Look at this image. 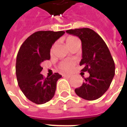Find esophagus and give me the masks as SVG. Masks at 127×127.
<instances>
[{"instance_id": "obj_1", "label": "esophagus", "mask_w": 127, "mask_h": 127, "mask_svg": "<svg viewBox=\"0 0 127 127\" xmlns=\"http://www.w3.org/2000/svg\"><path fill=\"white\" fill-rule=\"evenodd\" d=\"M63 76L64 77H67V78H69V77H71V75H68V74H63Z\"/></svg>"}]
</instances>
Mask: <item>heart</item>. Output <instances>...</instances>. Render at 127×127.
<instances>
[{
	"label": "heart",
	"mask_w": 127,
	"mask_h": 127,
	"mask_svg": "<svg viewBox=\"0 0 127 127\" xmlns=\"http://www.w3.org/2000/svg\"><path fill=\"white\" fill-rule=\"evenodd\" d=\"M77 41H79L77 38H76L75 36H68L66 39V43L68 47H71L72 45L75 42H76ZM54 49V45H53V47L51 49V53L53 52V50ZM75 63L72 61H64L63 62H61L60 64H59V69H61V71L65 72H69L70 71H71L72 69L74 66Z\"/></svg>",
	"instance_id": "1"
}]
</instances>
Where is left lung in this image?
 <instances>
[{
    "label": "left lung",
    "instance_id": "left-lung-1",
    "mask_svg": "<svg viewBox=\"0 0 127 127\" xmlns=\"http://www.w3.org/2000/svg\"><path fill=\"white\" fill-rule=\"evenodd\" d=\"M66 32L78 36L82 41V59L80 64L82 71L90 76L79 88L75 89L81 98L93 101L106 92L115 75V64L106 43L93 30L88 28L71 29Z\"/></svg>",
    "mask_w": 127,
    "mask_h": 127
}]
</instances>
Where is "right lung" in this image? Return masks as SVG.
<instances>
[{
  "label": "right lung",
  "mask_w": 127,
  "mask_h": 127,
  "mask_svg": "<svg viewBox=\"0 0 127 127\" xmlns=\"http://www.w3.org/2000/svg\"><path fill=\"white\" fill-rule=\"evenodd\" d=\"M64 31H37L29 36L18 51L15 73L24 95L36 104L50 101L55 94L56 83L62 75L55 73L45 78L41 74L42 62L50 59V49Z\"/></svg>",
  "instance_id": "obj_1"
}]
</instances>
